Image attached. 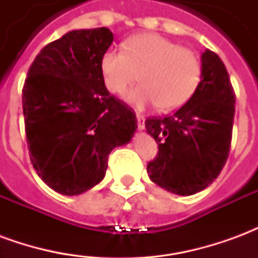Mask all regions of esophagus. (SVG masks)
Returning a JSON list of instances; mask_svg holds the SVG:
<instances>
[{
	"label": "esophagus",
	"instance_id": "34e87169",
	"mask_svg": "<svg viewBox=\"0 0 258 258\" xmlns=\"http://www.w3.org/2000/svg\"><path fill=\"white\" fill-rule=\"evenodd\" d=\"M137 124H138L140 130L145 128V117L142 114H137Z\"/></svg>",
	"mask_w": 258,
	"mask_h": 258
}]
</instances>
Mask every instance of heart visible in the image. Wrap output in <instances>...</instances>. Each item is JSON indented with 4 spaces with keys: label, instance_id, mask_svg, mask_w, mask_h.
<instances>
[{
    "label": "heart",
    "instance_id": "obj_1",
    "mask_svg": "<svg viewBox=\"0 0 258 258\" xmlns=\"http://www.w3.org/2000/svg\"><path fill=\"white\" fill-rule=\"evenodd\" d=\"M107 90L124 94L138 79L142 84L127 95L138 109L174 110L194 95L202 77V62L189 48L155 33H141L124 42V52L107 49L101 58Z\"/></svg>",
    "mask_w": 258,
    "mask_h": 258
}]
</instances>
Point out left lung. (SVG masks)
<instances>
[{
  "label": "left lung",
  "mask_w": 258,
  "mask_h": 258,
  "mask_svg": "<svg viewBox=\"0 0 258 258\" xmlns=\"http://www.w3.org/2000/svg\"><path fill=\"white\" fill-rule=\"evenodd\" d=\"M235 91L216 52L202 53V80L184 106L166 117H148L146 131L159 152L148 163L149 178L173 194L207 188L225 166L232 141Z\"/></svg>",
  "instance_id": "8db88e82"
}]
</instances>
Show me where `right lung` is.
Segmentation results:
<instances>
[{
  "instance_id": "1",
  "label": "right lung",
  "mask_w": 258,
  "mask_h": 258,
  "mask_svg": "<svg viewBox=\"0 0 258 258\" xmlns=\"http://www.w3.org/2000/svg\"><path fill=\"white\" fill-rule=\"evenodd\" d=\"M112 42L106 27L69 31L29 69L22 102L30 160L59 194L99 184L110 152L128 144L137 128L134 110L105 87L101 58Z\"/></svg>"
}]
</instances>
